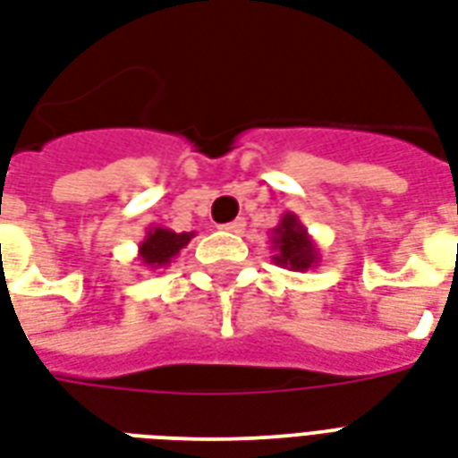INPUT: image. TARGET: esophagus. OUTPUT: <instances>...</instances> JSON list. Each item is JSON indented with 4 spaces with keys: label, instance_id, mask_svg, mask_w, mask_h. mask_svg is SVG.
<instances>
[{
    "label": "esophagus",
    "instance_id": "1",
    "mask_svg": "<svg viewBox=\"0 0 458 458\" xmlns=\"http://www.w3.org/2000/svg\"><path fill=\"white\" fill-rule=\"evenodd\" d=\"M244 225H247V223H244V218H235V221H230V223H225V225H221V228L228 230V233H242Z\"/></svg>",
    "mask_w": 458,
    "mask_h": 458
}]
</instances>
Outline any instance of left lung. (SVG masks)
Segmentation results:
<instances>
[{
    "label": "left lung",
    "mask_w": 458,
    "mask_h": 458,
    "mask_svg": "<svg viewBox=\"0 0 458 458\" xmlns=\"http://www.w3.org/2000/svg\"><path fill=\"white\" fill-rule=\"evenodd\" d=\"M271 250H274V264L288 271H310L319 267V247L307 228L300 223L295 214H284L281 221L271 230Z\"/></svg>",
    "instance_id": "obj_1"
}]
</instances>
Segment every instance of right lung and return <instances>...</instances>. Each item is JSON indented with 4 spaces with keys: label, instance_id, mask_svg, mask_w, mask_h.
<instances>
[{
    "label": "right lung",
    "instance_id": "1",
    "mask_svg": "<svg viewBox=\"0 0 458 458\" xmlns=\"http://www.w3.org/2000/svg\"><path fill=\"white\" fill-rule=\"evenodd\" d=\"M194 233H174L170 228H148L146 230L144 240L139 242V257L141 267L151 268H165L170 267V261L182 252L184 247L190 244Z\"/></svg>",
    "mask_w": 458,
    "mask_h": 458
}]
</instances>
